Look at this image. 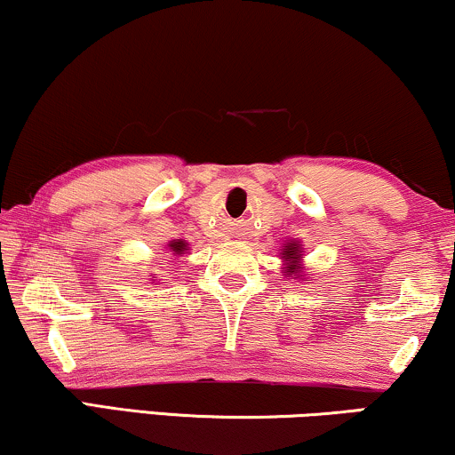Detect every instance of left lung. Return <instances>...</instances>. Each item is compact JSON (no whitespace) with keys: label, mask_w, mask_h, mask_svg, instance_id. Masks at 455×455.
<instances>
[{"label":"left lung","mask_w":455,"mask_h":455,"mask_svg":"<svg viewBox=\"0 0 455 455\" xmlns=\"http://www.w3.org/2000/svg\"><path fill=\"white\" fill-rule=\"evenodd\" d=\"M287 247V250H285V254H283V258H285V260H287V258H290V260H291V264H290V267H287V273H290V275H296V262H294V258H296V260H298V258H300L302 254H298V250H296V247L294 245H285Z\"/></svg>","instance_id":"left-lung-1"}]
</instances>
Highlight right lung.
Segmentation results:
<instances>
[{"instance_id": "add662e5", "label": "right lung", "mask_w": 455, "mask_h": 455, "mask_svg": "<svg viewBox=\"0 0 455 455\" xmlns=\"http://www.w3.org/2000/svg\"><path fill=\"white\" fill-rule=\"evenodd\" d=\"M172 250L182 251V250H185V243H182V241H176V243H172Z\"/></svg>"}]
</instances>
